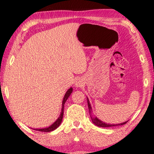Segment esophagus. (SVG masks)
<instances>
[{
  "mask_svg": "<svg viewBox=\"0 0 154 154\" xmlns=\"http://www.w3.org/2000/svg\"><path fill=\"white\" fill-rule=\"evenodd\" d=\"M74 85H75V87H80V86H81V85H82V83H81V82H80V80H75Z\"/></svg>",
  "mask_w": 154,
  "mask_h": 154,
  "instance_id": "1",
  "label": "esophagus"
}]
</instances>
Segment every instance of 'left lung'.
Instances as JSON below:
<instances>
[{"instance_id": "8db88e82", "label": "left lung", "mask_w": 154, "mask_h": 154, "mask_svg": "<svg viewBox=\"0 0 154 154\" xmlns=\"http://www.w3.org/2000/svg\"><path fill=\"white\" fill-rule=\"evenodd\" d=\"M87 100L88 107H89V112H90V116H91V118L92 122L94 123L95 125H97V126L101 127V128H108V127L117 126V125H124L128 122V121H126V122L122 123H118V124H110V123H105L104 122H102V121H101L100 119H98V118L96 117H92L91 114V112H92L91 106V104H90V102L89 101V99H88V97H87Z\"/></svg>"}]
</instances>
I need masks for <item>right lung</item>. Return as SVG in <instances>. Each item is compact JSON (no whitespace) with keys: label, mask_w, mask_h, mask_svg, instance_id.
I'll use <instances>...</instances> for the list:
<instances>
[{"label":"right lung","mask_w":154,"mask_h":154,"mask_svg":"<svg viewBox=\"0 0 154 154\" xmlns=\"http://www.w3.org/2000/svg\"><path fill=\"white\" fill-rule=\"evenodd\" d=\"M72 91H73L72 87H70L69 89L67 90L66 94H65V96L63 97V102H62L61 112H60L59 117L56 120V122H54L51 125H50V126L48 127V128H42V129H34V130H37V131H40V132H52V131H53L54 130H56L57 128L59 126L60 124L62 122L63 117V110H64L65 103V102H66V100L68 99V97H69V95L72 94Z\"/></svg>","instance_id":"right-lung-1"}]
</instances>
